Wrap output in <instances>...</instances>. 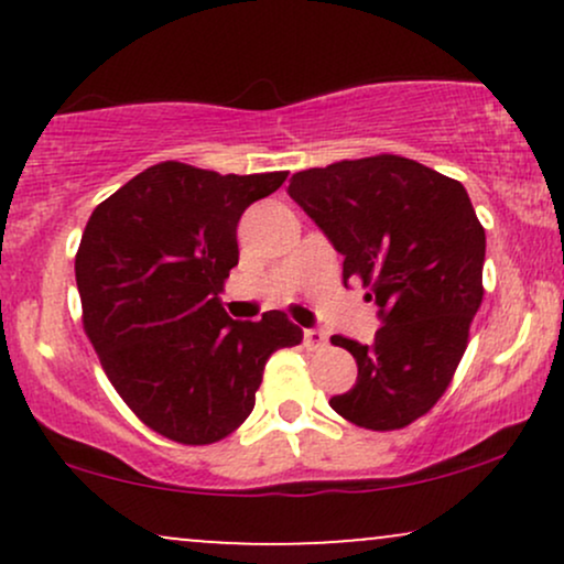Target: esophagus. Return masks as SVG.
Listing matches in <instances>:
<instances>
[{"instance_id":"34e87169","label":"esophagus","mask_w":564,"mask_h":564,"mask_svg":"<svg viewBox=\"0 0 564 564\" xmlns=\"http://www.w3.org/2000/svg\"><path fill=\"white\" fill-rule=\"evenodd\" d=\"M304 345H307L310 349H321L328 345V336L323 328H304Z\"/></svg>"}]
</instances>
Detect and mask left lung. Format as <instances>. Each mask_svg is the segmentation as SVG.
<instances>
[{
	"mask_svg": "<svg viewBox=\"0 0 564 564\" xmlns=\"http://www.w3.org/2000/svg\"><path fill=\"white\" fill-rule=\"evenodd\" d=\"M289 196L379 307L371 345L332 336L358 379L328 405L366 430H403L451 384L482 302L485 230L462 183L419 161L371 156L296 172Z\"/></svg>",
	"mask_w": 564,
	"mask_h": 564,
	"instance_id": "obj_1",
	"label": "left lung"
}]
</instances>
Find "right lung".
<instances>
[{"label": "right lung", "mask_w": 564, "mask_h": 564, "mask_svg": "<svg viewBox=\"0 0 564 564\" xmlns=\"http://www.w3.org/2000/svg\"><path fill=\"white\" fill-rule=\"evenodd\" d=\"M283 180L164 161L102 200L84 228V332L121 400L174 443L230 435L254 408L270 355L302 341L278 310L232 321L219 304L238 264V219Z\"/></svg>", "instance_id": "right-lung-1"}]
</instances>
